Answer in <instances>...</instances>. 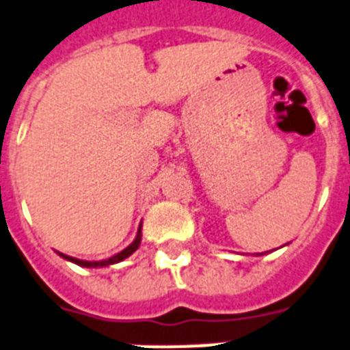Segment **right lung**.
<instances>
[{"instance_id": "right-lung-1", "label": "right lung", "mask_w": 350, "mask_h": 350, "mask_svg": "<svg viewBox=\"0 0 350 350\" xmlns=\"http://www.w3.org/2000/svg\"><path fill=\"white\" fill-rule=\"evenodd\" d=\"M140 242H142V224L139 226V231H137V237H135L133 242L128 245L126 249H122L120 252H117V254H113L111 258H108V260H101V261H87V260H78V258H72V256H67V254H62V252H58L64 260L67 261H72V263H76V265L80 267H87V269H98V267H108V265H113V263H119V261L126 260L128 256H131L137 249H139Z\"/></svg>"}]
</instances>
